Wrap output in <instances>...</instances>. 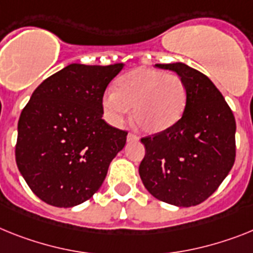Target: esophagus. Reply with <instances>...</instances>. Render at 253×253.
<instances>
[{
    "instance_id": "esophagus-1",
    "label": "esophagus",
    "mask_w": 253,
    "mask_h": 253,
    "mask_svg": "<svg viewBox=\"0 0 253 253\" xmlns=\"http://www.w3.org/2000/svg\"><path fill=\"white\" fill-rule=\"evenodd\" d=\"M137 139H139V137H137L136 135L132 132H130L128 135H127V141H136Z\"/></svg>"
}]
</instances>
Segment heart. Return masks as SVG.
I'll list each match as a JSON object with an SVG mask.
<instances>
[{
	"mask_svg": "<svg viewBox=\"0 0 253 253\" xmlns=\"http://www.w3.org/2000/svg\"><path fill=\"white\" fill-rule=\"evenodd\" d=\"M188 103V87L179 74L136 68L114 82V91L101 99L104 117L121 126L132 108L133 122L140 130L159 133L181 120Z\"/></svg>",
	"mask_w": 253,
	"mask_h": 253,
	"instance_id": "obj_1",
	"label": "heart"
}]
</instances>
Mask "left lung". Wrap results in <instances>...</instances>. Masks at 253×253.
I'll list each match as a JSON object with an SVG mask.
<instances>
[{
	"mask_svg": "<svg viewBox=\"0 0 253 253\" xmlns=\"http://www.w3.org/2000/svg\"><path fill=\"white\" fill-rule=\"evenodd\" d=\"M157 67L184 80L188 103L175 126L141 139L145 157L139 166L140 177L162 202L197 206L215 192L234 165V116L207 76L184 63Z\"/></svg>",
	"mask_w": 253,
	"mask_h": 253,
	"instance_id": "1",
	"label": "left lung"
}]
</instances>
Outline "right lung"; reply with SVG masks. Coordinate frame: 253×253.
I'll list each match as a JSON object with an SVG mask.
<instances>
[{
    "label": "right lung",
    "instance_id": "add662e5",
    "mask_svg": "<svg viewBox=\"0 0 253 253\" xmlns=\"http://www.w3.org/2000/svg\"><path fill=\"white\" fill-rule=\"evenodd\" d=\"M123 65H67L46 78L23 109L15 159L47 205L68 209L90 199L126 144V131L101 118L105 88Z\"/></svg>",
    "mask_w": 253,
    "mask_h": 253
}]
</instances>
